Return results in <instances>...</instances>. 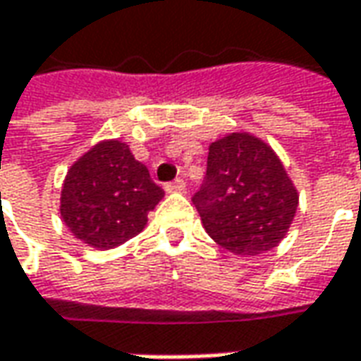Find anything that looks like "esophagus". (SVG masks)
Listing matches in <instances>:
<instances>
[{"instance_id":"obj_1","label":"esophagus","mask_w":361,"mask_h":361,"mask_svg":"<svg viewBox=\"0 0 361 361\" xmlns=\"http://www.w3.org/2000/svg\"><path fill=\"white\" fill-rule=\"evenodd\" d=\"M183 190H185V181L180 180V178L166 185V191H168V193H178V191H183Z\"/></svg>"}]
</instances>
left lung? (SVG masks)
<instances>
[{
    "instance_id": "8db88e82",
    "label": "left lung",
    "mask_w": 361,
    "mask_h": 361,
    "mask_svg": "<svg viewBox=\"0 0 361 361\" xmlns=\"http://www.w3.org/2000/svg\"><path fill=\"white\" fill-rule=\"evenodd\" d=\"M193 203L213 241L235 255L255 257L286 237L298 209V190L264 140L229 132L209 144L207 173Z\"/></svg>"
}]
</instances>
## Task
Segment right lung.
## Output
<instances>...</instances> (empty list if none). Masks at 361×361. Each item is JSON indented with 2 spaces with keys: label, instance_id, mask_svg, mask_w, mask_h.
<instances>
[{
  "label": "right lung",
  "instance_id": "obj_1",
  "mask_svg": "<svg viewBox=\"0 0 361 361\" xmlns=\"http://www.w3.org/2000/svg\"><path fill=\"white\" fill-rule=\"evenodd\" d=\"M161 197L164 190L149 180L148 168L126 142L100 140L71 164L59 213L78 241L109 251L144 231Z\"/></svg>",
  "mask_w": 361,
  "mask_h": 361
}]
</instances>
